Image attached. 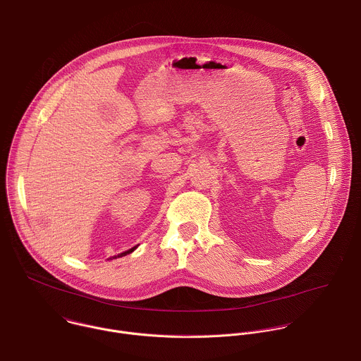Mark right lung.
<instances>
[{"label":"right lung","instance_id":"right-lung-1","mask_svg":"<svg viewBox=\"0 0 361 361\" xmlns=\"http://www.w3.org/2000/svg\"><path fill=\"white\" fill-rule=\"evenodd\" d=\"M135 249H136V246H135V247H132V249H129V250H126V252H123V253H119V255H118V256H114V257H112V259H116V257H122V256H126V255H129V253H132V252H133V250H135ZM109 259H111V257H109Z\"/></svg>","mask_w":361,"mask_h":361}]
</instances>
